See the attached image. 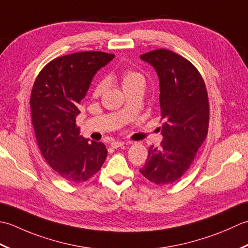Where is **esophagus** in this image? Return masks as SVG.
<instances>
[{"label": "esophagus", "instance_id": "34e87169", "mask_svg": "<svg viewBox=\"0 0 248 248\" xmlns=\"http://www.w3.org/2000/svg\"><path fill=\"white\" fill-rule=\"evenodd\" d=\"M129 143H131V142H129ZM125 143L124 142H122V141H113V142H111V146H112L113 149H118V148H120V146H122V145H124Z\"/></svg>", "mask_w": 248, "mask_h": 248}]
</instances>
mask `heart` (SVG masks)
Masks as SVG:
<instances>
[{"instance_id": "b5f03b06", "label": "heart", "mask_w": 248, "mask_h": 248, "mask_svg": "<svg viewBox=\"0 0 248 248\" xmlns=\"http://www.w3.org/2000/svg\"><path fill=\"white\" fill-rule=\"evenodd\" d=\"M138 84H144V77L140 73L136 72L133 69H127L122 74V85L124 91L134 88ZM105 89V81L104 80H100L97 83L94 85L93 88V95L98 96L103 93Z\"/></svg>"}]
</instances>
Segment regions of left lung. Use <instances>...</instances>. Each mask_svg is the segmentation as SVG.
<instances>
[{
    "mask_svg": "<svg viewBox=\"0 0 248 248\" xmlns=\"http://www.w3.org/2000/svg\"><path fill=\"white\" fill-rule=\"evenodd\" d=\"M159 78L163 141L151 145L140 173L157 185L174 183L196 157L208 135V91L199 70L187 59L171 50L157 49L141 54Z\"/></svg>",
    "mask_w": 248,
    "mask_h": 248,
    "instance_id": "1",
    "label": "left lung"
}]
</instances>
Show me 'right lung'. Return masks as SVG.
<instances>
[{
    "label": "right lung",
    "mask_w": 248,
    "mask_h": 248,
    "mask_svg": "<svg viewBox=\"0 0 248 248\" xmlns=\"http://www.w3.org/2000/svg\"><path fill=\"white\" fill-rule=\"evenodd\" d=\"M114 54L83 51L54 59L33 84L30 108L40 152L61 178L85 182L98 172L107 157L103 142H89L76 124L78 106L96 73Z\"/></svg>",
    "instance_id": "right-lung-1"
}]
</instances>
